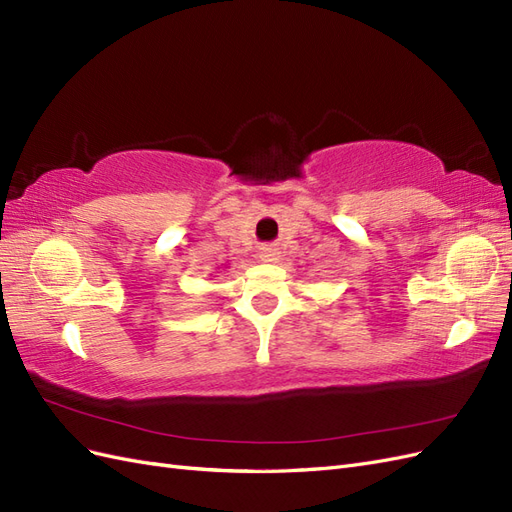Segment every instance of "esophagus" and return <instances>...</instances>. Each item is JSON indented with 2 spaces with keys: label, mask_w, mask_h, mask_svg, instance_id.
<instances>
[{
  "label": "esophagus",
  "mask_w": 512,
  "mask_h": 512,
  "mask_svg": "<svg viewBox=\"0 0 512 512\" xmlns=\"http://www.w3.org/2000/svg\"><path fill=\"white\" fill-rule=\"evenodd\" d=\"M273 250H271V247H265V250H262V258H265V260H273Z\"/></svg>",
  "instance_id": "1"
}]
</instances>
